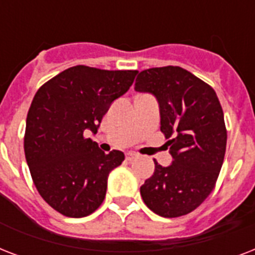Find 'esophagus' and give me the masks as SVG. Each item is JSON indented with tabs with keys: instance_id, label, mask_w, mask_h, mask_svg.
I'll list each match as a JSON object with an SVG mask.
<instances>
[{
	"instance_id": "obj_1",
	"label": "esophagus",
	"mask_w": 255,
	"mask_h": 255,
	"mask_svg": "<svg viewBox=\"0 0 255 255\" xmlns=\"http://www.w3.org/2000/svg\"><path fill=\"white\" fill-rule=\"evenodd\" d=\"M126 157H127V160H129V161H131V160H133L137 157V153H135V152H128Z\"/></svg>"
}]
</instances>
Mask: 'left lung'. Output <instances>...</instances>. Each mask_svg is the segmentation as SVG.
<instances>
[{"instance_id":"1","label":"left lung","mask_w":255,"mask_h":255,"mask_svg":"<svg viewBox=\"0 0 255 255\" xmlns=\"http://www.w3.org/2000/svg\"><path fill=\"white\" fill-rule=\"evenodd\" d=\"M135 90L157 99L160 129L168 139L173 161L140 186L144 204L161 217L193 212L213 190L226 151L224 112L209 85L178 66L144 70Z\"/></svg>"}]
</instances>
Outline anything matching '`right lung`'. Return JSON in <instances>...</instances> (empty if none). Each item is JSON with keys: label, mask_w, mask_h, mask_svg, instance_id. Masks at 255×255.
Segmentation results:
<instances>
[{"label": "right lung", "mask_w": 255, "mask_h": 255, "mask_svg": "<svg viewBox=\"0 0 255 255\" xmlns=\"http://www.w3.org/2000/svg\"><path fill=\"white\" fill-rule=\"evenodd\" d=\"M137 73L74 66L34 96L26 118V161L38 193L66 217L94 213L106 197L108 174L123 163V152L106 155L85 132H98L112 102L129 90Z\"/></svg>", "instance_id": "add662e5"}]
</instances>
